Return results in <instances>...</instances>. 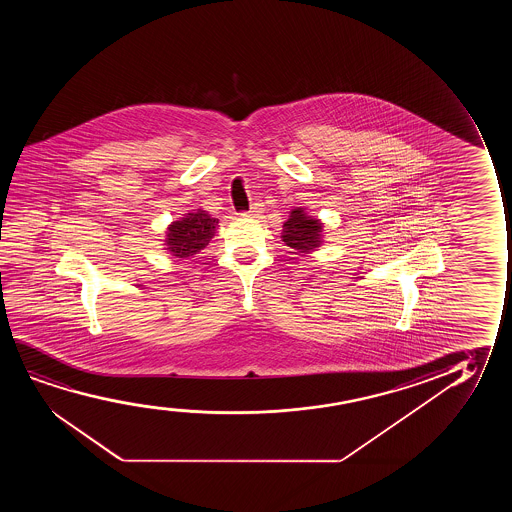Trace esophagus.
Wrapping results in <instances>:
<instances>
[{"mask_svg":"<svg viewBox=\"0 0 512 512\" xmlns=\"http://www.w3.org/2000/svg\"><path fill=\"white\" fill-rule=\"evenodd\" d=\"M264 213V204L262 203H255L252 204V208H250V211H246V213H243L245 217H259V215H262Z\"/></svg>","mask_w":512,"mask_h":512,"instance_id":"esophagus-1","label":"esophagus"}]
</instances>
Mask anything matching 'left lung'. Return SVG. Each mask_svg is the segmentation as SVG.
Returning <instances> with one entry per match:
<instances>
[{"instance_id": "8db88e82", "label": "left lung", "mask_w": 512, "mask_h": 512, "mask_svg": "<svg viewBox=\"0 0 512 512\" xmlns=\"http://www.w3.org/2000/svg\"><path fill=\"white\" fill-rule=\"evenodd\" d=\"M323 236L322 220L309 215L308 210L301 206L290 211V217L281 231V241L290 246L295 255L316 252L323 245Z\"/></svg>"}]
</instances>
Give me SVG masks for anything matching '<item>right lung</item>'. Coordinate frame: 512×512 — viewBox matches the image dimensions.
<instances>
[{"label":"right lung","instance_id":"obj_1","mask_svg":"<svg viewBox=\"0 0 512 512\" xmlns=\"http://www.w3.org/2000/svg\"><path fill=\"white\" fill-rule=\"evenodd\" d=\"M218 220L208 211L192 210L171 222L166 229L164 250L175 259H190L210 245L217 232Z\"/></svg>","mask_w":512,"mask_h":512}]
</instances>
